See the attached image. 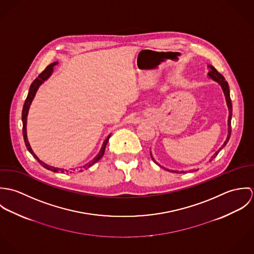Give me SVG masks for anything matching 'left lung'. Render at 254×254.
<instances>
[{"label":"left lung","instance_id":"left-lung-1","mask_svg":"<svg viewBox=\"0 0 254 254\" xmlns=\"http://www.w3.org/2000/svg\"><path fill=\"white\" fill-rule=\"evenodd\" d=\"M210 68H211V70L209 71L208 75H209L213 80L217 81L218 83L221 85V87H222V89H223V91H224L225 97H226V101H227L228 108H229V119H228L229 128H228V137H227V140L225 141L224 145H222V147H224L225 145H227V143H228V141H229V139H230V136H231V132H232V128H231V119H232V110H233V109H232V102H231V98H230V90H229L228 83H227V81L225 80L224 76H223L221 73L219 72L216 68H214V67H212V66H210ZM222 147H221V148H222ZM221 148L218 149L217 151L215 152V154L211 157L210 161L216 157V155L219 153V151L221 150ZM174 172H176V171H174Z\"/></svg>","mask_w":254,"mask_h":254}]
</instances>
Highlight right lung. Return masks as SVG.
Returning a JSON list of instances; mask_svg holds the SVG:
<instances>
[{
    "label": "right lung",
    "instance_id": "right-lung-1",
    "mask_svg": "<svg viewBox=\"0 0 254 254\" xmlns=\"http://www.w3.org/2000/svg\"><path fill=\"white\" fill-rule=\"evenodd\" d=\"M58 63H54V64H51L50 65H48L47 67H46V69L44 70V71H42V73H40L39 74V76L37 77L36 79L32 82V84H31V86H30V89H29V93H28V95H27V98H26V100H25V103H24V105H23V109H22V123H23V127H22V134H23V139H24V142H25V145H26V147H27V149L29 150V152L36 158L37 160H38V162L43 166V167H45L46 169H48V170H51V171H53V172H61V173H65V172H68L67 170H65V169H63V168H55V167H53V166H50V165H48V164H46V163H44L43 161H41L38 157L36 156V154L33 152V150H32V148H31V146L29 145V143H28V140H27V135H26V120H27V113H28V109H29V107H30V105H31V102H32V100H33V98H34V96H35V94H36V91L38 90V88H39V86L45 81V80H47L48 78H49V76L52 74L53 72V66L54 65H56ZM109 137H108V139L104 142V144H103V146H102V148H101V150H100V152H99V154L89 163V164H86L85 166H83L84 167V169H87V168H89L90 166H92L94 163H96L98 160H100L102 157H103V155H104V153H105V149H106V146H107V144H108V141H109ZM74 171V170H73ZM82 171V170H81Z\"/></svg>",
    "mask_w": 254,
    "mask_h": 254
}]
</instances>
